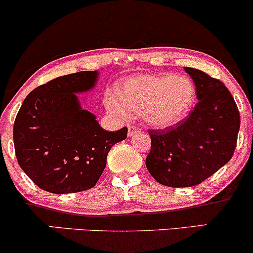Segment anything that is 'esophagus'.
<instances>
[{"instance_id":"esophagus-1","label":"esophagus","mask_w":253,"mask_h":253,"mask_svg":"<svg viewBox=\"0 0 253 253\" xmlns=\"http://www.w3.org/2000/svg\"><path fill=\"white\" fill-rule=\"evenodd\" d=\"M140 131H141L140 127H137V126H129V130H127V135H129L130 137H131V136L138 134V132H140Z\"/></svg>"}]
</instances>
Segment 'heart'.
Segmentation results:
<instances>
[{
    "instance_id": "obj_1",
    "label": "heart",
    "mask_w": 253,
    "mask_h": 253,
    "mask_svg": "<svg viewBox=\"0 0 253 253\" xmlns=\"http://www.w3.org/2000/svg\"><path fill=\"white\" fill-rule=\"evenodd\" d=\"M194 82L186 76L166 74L143 75L124 82L117 89V99L107 98L109 111L124 116L126 109L142 112L150 126L169 127L183 121L195 103Z\"/></svg>"
}]
</instances>
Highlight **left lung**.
I'll return each instance as SVG.
<instances>
[{"instance_id": "obj_1", "label": "left lung", "mask_w": 253, "mask_h": 253, "mask_svg": "<svg viewBox=\"0 0 253 253\" xmlns=\"http://www.w3.org/2000/svg\"><path fill=\"white\" fill-rule=\"evenodd\" d=\"M184 69L195 82L198 103L175 126L148 130L147 169L169 188L197 185L228 163L240 127L239 110L225 84L202 70Z\"/></svg>"}]
</instances>
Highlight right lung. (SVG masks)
<instances>
[{
    "label": "right lung",
    "mask_w": 253,
    "mask_h": 253,
    "mask_svg": "<svg viewBox=\"0 0 253 253\" xmlns=\"http://www.w3.org/2000/svg\"><path fill=\"white\" fill-rule=\"evenodd\" d=\"M98 72L59 76L25 98L13 127L18 163L31 180L52 194H73L95 185L113 144L127 127L107 131L82 110L75 93L93 88Z\"/></svg>",
    "instance_id": "obj_1"
}]
</instances>
